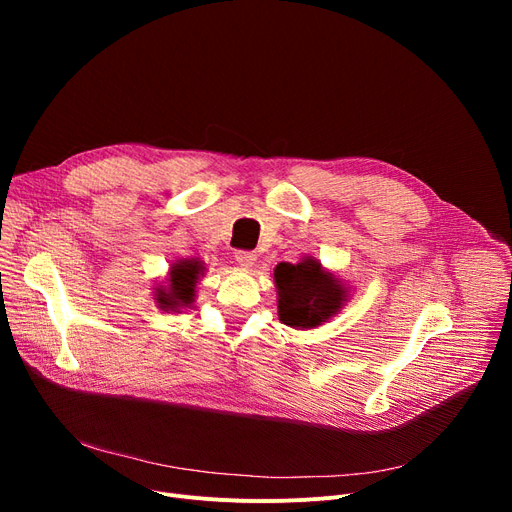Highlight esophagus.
<instances>
[{"mask_svg": "<svg viewBox=\"0 0 512 512\" xmlns=\"http://www.w3.org/2000/svg\"><path fill=\"white\" fill-rule=\"evenodd\" d=\"M236 261L242 265V267H253L255 261H257V253L255 251H236Z\"/></svg>", "mask_w": 512, "mask_h": 512, "instance_id": "obj_1", "label": "esophagus"}]
</instances>
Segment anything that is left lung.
<instances>
[{"label":"left lung","mask_w":512,"mask_h":512,"mask_svg":"<svg viewBox=\"0 0 512 512\" xmlns=\"http://www.w3.org/2000/svg\"><path fill=\"white\" fill-rule=\"evenodd\" d=\"M274 278L280 290V319L290 328H315L340 309L344 290L315 259L280 263Z\"/></svg>","instance_id":"1"}]
</instances>
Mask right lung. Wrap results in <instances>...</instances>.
I'll return each instance as SVG.
<instances>
[{
  "mask_svg": "<svg viewBox=\"0 0 512 512\" xmlns=\"http://www.w3.org/2000/svg\"><path fill=\"white\" fill-rule=\"evenodd\" d=\"M197 274H199V265H195V263L184 261V263L176 265L172 270V286H170L172 292L161 294L159 301L164 305H178V303L188 305V303H191Z\"/></svg>",
  "mask_w": 512,
  "mask_h": 512,
  "instance_id": "1",
  "label": "right lung"
}]
</instances>
